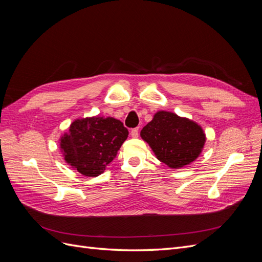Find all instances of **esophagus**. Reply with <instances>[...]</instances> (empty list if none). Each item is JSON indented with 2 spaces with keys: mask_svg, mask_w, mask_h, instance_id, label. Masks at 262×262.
Returning <instances> with one entry per match:
<instances>
[{
  "mask_svg": "<svg viewBox=\"0 0 262 262\" xmlns=\"http://www.w3.org/2000/svg\"><path fill=\"white\" fill-rule=\"evenodd\" d=\"M131 137L132 138H138L139 137V128H134L131 130Z\"/></svg>",
  "mask_w": 262,
  "mask_h": 262,
  "instance_id": "obj_1",
  "label": "esophagus"
}]
</instances>
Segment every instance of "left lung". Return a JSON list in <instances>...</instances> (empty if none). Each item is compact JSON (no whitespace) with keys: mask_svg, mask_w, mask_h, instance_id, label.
I'll return each instance as SVG.
<instances>
[{"mask_svg":"<svg viewBox=\"0 0 262 262\" xmlns=\"http://www.w3.org/2000/svg\"><path fill=\"white\" fill-rule=\"evenodd\" d=\"M157 160L170 168L192 163L202 152L205 134L201 126L168 112H158L141 131Z\"/></svg>","mask_w":262,"mask_h":262,"instance_id":"8db88e82","label":"left lung"}]
</instances>
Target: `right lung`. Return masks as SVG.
Masks as SVG:
<instances>
[{
	"label": "right lung",
	"mask_w": 262,
	"mask_h": 262,
	"mask_svg": "<svg viewBox=\"0 0 262 262\" xmlns=\"http://www.w3.org/2000/svg\"><path fill=\"white\" fill-rule=\"evenodd\" d=\"M129 131L113 117L76 119L60 140L66 162L87 177H97L117 156Z\"/></svg>",
	"instance_id": "obj_1"
}]
</instances>
